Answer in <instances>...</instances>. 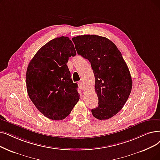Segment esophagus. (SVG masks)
I'll use <instances>...</instances> for the list:
<instances>
[{
	"label": "esophagus",
	"instance_id": "esophagus-1",
	"mask_svg": "<svg viewBox=\"0 0 160 160\" xmlns=\"http://www.w3.org/2000/svg\"><path fill=\"white\" fill-rule=\"evenodd\" d=\"M78 87L79 88L81 89V90H83L84 89V85H83V83L82 82H78Z\"/></svg>",
	"mask_w": 160,
	"mask_h": 160
}]
</instances>
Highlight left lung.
<instances>
[{
	"label": "left lung",
	"mask_w": 160,
	"mask_h": 160,
	"mask_svg": "<svg viewBox=\"0 0 160 160\" xmlns=\"http://www.w3.org/2000/svg\"><path fill=\"white\" fill-rule=\"evenodd\" d=\"M78 55L89 60L95 76L98 107L92 110L98 120L113 117L123 108L132 89L130 72L112 41L95 34L72 38Z\"/></svg>",
	"instance_id": "obj_1"
}]
</instances>
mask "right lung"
I'll return each mask as SVG.
<instances>
[{"instance_id":"obj_1","label":"right lung","mask_w":160,"mask_h":160,"mask_svg":"<svg viewBox=\"0 0 160 160\" xmlns=\"http://www.w3.org/2000/svg\"><path fill=\"white\" fill-rule=\"evenodd\" d=\"M72 42L61 37L48 42L34 55L26 72L30 99L46 118L65 119L78 101V84L73 83L67 65L76 55Z\"/></svg>"}]
</instances>
